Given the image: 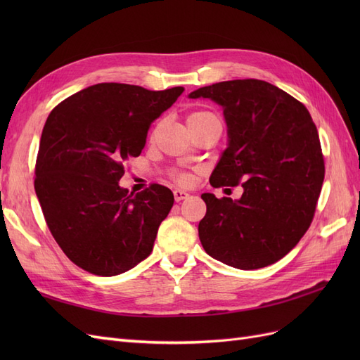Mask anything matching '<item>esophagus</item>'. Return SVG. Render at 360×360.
Wrapping results in <instances>:
<instances>
[{
    "label": "esophagus",
    "mask_w": 360,
    "mask_h": 360,
    "mask_svg": "<svg viewBox=\"0 0 360 360\" xmlns=\"http://www.w3.org/2000/svg\"><path fill=\"white\" fill-rule=\"evenodd\" d=\"M186 197H189V193H188L186 191H181V189H176V191H174V198H176L177 202L181 201V200H184Z\"/></svg>",
    "instance_id": "esophagus-1"
}]
</instances>
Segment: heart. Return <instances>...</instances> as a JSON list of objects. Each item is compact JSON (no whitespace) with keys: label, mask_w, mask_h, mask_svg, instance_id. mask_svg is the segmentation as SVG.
Returning <instances> with one entry per match:
<instances>
[{"label":"heart","mask_w":360,"mask_h":360,"mask_svg":"<svg viewBox=\"0 0 360 360\" xmlns=\"http://www.w3.org/2000/svg\"><path fill=\"white\" fill-rule=\"evenodd\" d=\"M207 118H216V117L212 112L197 111V112H192L188 117V122H193V120H207ZM172 177L179 184H188L191 181V176H189V174H186V172H174Z\"/></svg>","instance_id":"obj_1"}]
</instances>
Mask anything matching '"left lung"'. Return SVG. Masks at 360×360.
Returning a JSON list of instances; mask_svg holds the SVG:
<instances>
[{
	"label": "left lung",
	"mask_w": 360,
	"mask_h": 360,
	"mask_svg": "<svg viewBox=\"0 0 360 360\" xmlns=\"http://www.w3.org/2000/svg\"><path fill=\"white\" fill-rule=\"evenodd\" d=\"M189 97L224 106L230 144L210 184L243 186L238 201L201 195L207 205L198 225L204 250L242 270L276 263L308 231L324 180V158L309 111L259 79L217 82Z\"/></svg>",
	"instance_id": "1"
}]
</instances>
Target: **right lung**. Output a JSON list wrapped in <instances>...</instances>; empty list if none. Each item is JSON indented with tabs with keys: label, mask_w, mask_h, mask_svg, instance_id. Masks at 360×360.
<instances>
[{
	"label": "right lung",
	"mask_w": 360,
	"mask_h": 360,
	"mask_svg": "<svg viewBox=\"0 0 360 360\" xmlns=\"http://www.w3.org/2000/svg\"><path fill=\"white\" fill-rule=\"evenodd\" d=\"M183 86L150 91L102 82L64 99L43 127L34 189L52 237L68 258L97 276H114L146 259L172 192L151 183L139 193L118 186L141 155L150 124Z\"/></svg>",
	"instance_id": "obj_1"
}]
</instances>
